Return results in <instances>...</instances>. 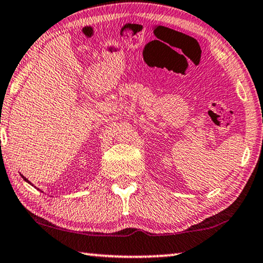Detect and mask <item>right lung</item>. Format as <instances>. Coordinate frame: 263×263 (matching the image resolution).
Instances as JSON below:
<instances>
[{
    "label": "right lung",
    "mask_w": 263,
    "mask_h": 263,
    "mask_svg": "<svg viewBox=\"0 0 263 263\" xmlns=\"http://www.w3.org/2000/svg\"><path fill=\"white\" fill-rule=\"evenodd\" d=\"M21 177H22V178H24V180H25V181H27V182H29V180H28V179H26V178H25L24 176H21ZM29 184H30V182H29Z\"/></svg>",
    "instance_id": "add662e5"
}]
</instances>
